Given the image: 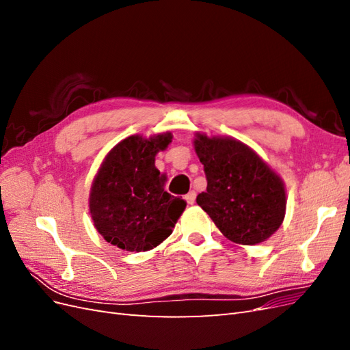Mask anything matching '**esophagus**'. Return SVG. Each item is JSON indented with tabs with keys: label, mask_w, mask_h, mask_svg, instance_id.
Masks as SVG:
<instances>
[{
	"label": "esophagus",
	"mask_w": 350,
	"mask_h": 350,
	"mask_svg": "<svg viewBox=\"0 0 350 350\" xmlns=\"http://www.w3.org/2000/svg\"><path fill=\"white\" fill-rule=\"evenodd\" d=\"M196 191H189L187 196H185V200H187V203L188 204H194L196 203Z\"/></svg>",
	"instance_id": "esophagus-1"
}]
</instances>
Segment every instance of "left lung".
Segmentation results:
<instances>
[{
    "mask_svg": "<svg viewBox=\"0 0 350 350\" xmlns=\"http://www.w3.org/2000/svg\"><path fill=\"white\" fill-rule=\"evenodd\" d=\"M194 149L204 165L207 189L197 204L229 241L256 245L284 219L282 178L247 144L232 137L196 134Z\"/></svg>",
    "mask_w": 350,
    "mask_h": 350,
    "instance_id": "left-lung-1",
    "label": "left lung"
}]
</instances>
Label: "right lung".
<instances>
[{
    "instance_id": "obj_1",
    "label": "right lung",
    "mask_w": 350,
    "mask_h": 350,
    "mask_svg": "<svg viewBox=\"0 0 350 350\" xmlns=\"http://www.w3.org/2000/svg\"><path fill=\"white\" fill-rule=\"evenodd\" d=\"M172 135H130L103 159L93 179L89 208L94 228L125 251H149L172 234L187 206L165 191L166 176L154 166Z\"/></svg>"
}]
</instances>
